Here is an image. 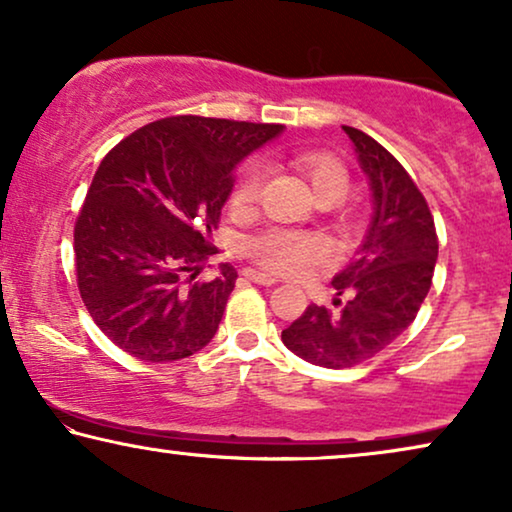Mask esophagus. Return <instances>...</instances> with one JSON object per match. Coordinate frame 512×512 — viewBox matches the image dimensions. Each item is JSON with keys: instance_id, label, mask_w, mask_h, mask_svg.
Returning <instances> with one entry per match:
<instances>
[{"instance_id": "obj_1", "label": "esophagus", "mask_w": 512, "mask_h": 512, "mask_svg": "<svg viewBox=\"0 0 512 512\" xmlns=\"http://www.w3.org/2000/svg\"><path fill=\"white\" fill-rule=\"evenodd\" d=\"M243 276L248 278V281L257 283V285H276V283H278L274 276L262 274V271H255V269H245V274H243Z\"/></svg>"}]
</instances>
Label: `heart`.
I'll return each mask as SVG.
<instances>
[{
	"instance_id": "b5f03b06",
	"label": "heart",
	"mask_w": 512,
	"mask_h": 512,
	"mask_svg": "<svg viewBox=\"0 0 512 512\" xmlns=\"http://www.w3.org/2000/svg\"><path fill=\"white\" fill-rule=\"evenodd\" d=\"M299 168L309 177L313 192L318 199L337 201L349 189V170L337 156L325 152H306L297 156ZM264 182V168L260 161H250L238 173L234 187H231L229 203L231 208L243 213L255 206L260 199ZM248 257L257 267L281 276H302L313 264L323 262L330 255V241L316 231L297 229H269L262 236H255L248 243Z\"/></svg>"
}]
</instances>
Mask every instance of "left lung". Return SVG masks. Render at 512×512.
<instances>
[{
    "label": "left lung",
    "mask_w": 512,
    "mask_h": 512,
    "mask_svg": "<svg viewBox=\"0 0 512 512\" xmlns=\"http://www.w3.org/2000/svg\"><path fill=\"white\" fill-rule=\"evenodd\" d=\"M356 147L372 189V222L356 257L332 278L335 311L311 304L283 330V344L306 363L353 367L395 342L431 290L438 234L424 194L410 173L377 140L342 126Z\"/></svg>",
    "instance_id": "8db88e82"
}]
</instances>
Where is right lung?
<instances>
[{
	"instance_id": "right-lung-1",
	"label": "right lung",
	"mask_w": 512,
	"mask_h": 512,
	"mask_svg": "<svg viewBox=\"0 0 512 512\" xmlns=\"http://www.w3.org/2000/svg\"><path fill=\"white\" fill-rule=\"evenodd\" d=\"M283 131L180 114L138 128L95 170L74 224V264L95 325L128 356H194L220 327L236 269L199 278L217 248L236 163Z\"/></svg>"
}]
</instances>
